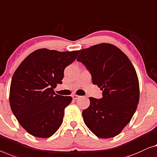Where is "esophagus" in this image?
Segmentation results:
<instances>
[{"label": "esophagus", "mask_w": 157, "mask_h": 157, "mask_svg": "<svg viewBox=\"0 0 157 157\" xmlns=\"http://www.w3.org/2000/svg\"><path fill=\"white\" fill-rule=\"evenodd\" d=\"M72 99H73V100H78V99L80 98V96H79V95H77V94H73V95L72 96Z\"/></svg>", "instance_id": "esophagus-1"}]
</instances>
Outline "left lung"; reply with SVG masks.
<instances>
[{
    "label": "left lung",
    "mask_w": 157,
    "mask_h": 157,
    "mask_svg": "<svg viewBox=\"0 0 157 157\" xmlns=\"http://www.w3.org/2000/svg\"><path fill=\"white\" fill-rule=\"evenodd\" d=\"M85 66L92 82L102 91V98H90L82 111L86 126L100 138L118 135L130 122L140 100L136 70L122 50L109 43L82 50L77 58Z\"/></svg>",
    "instance_id": "8db88e82"
}]
</instances>
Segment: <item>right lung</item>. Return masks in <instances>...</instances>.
<instances>
[{"instance_id":"right-lung-1","label":"right lung","mask_w":157,"mask_h":157,"mask_svg":"<svg viewBox=\"0 0 157 157\" xmlns=\"http://www.w3.org/2000/svg\"><path fill=\"white\" fill-rule=\"evenodd\" d=\"M79 51L37 50L15 70L10 84V108L31 135L50 137L61 126L65 108L72 99L56 94L54 88L62 84L65 68L75 60Z\"/></svg>"}]
</instances>
